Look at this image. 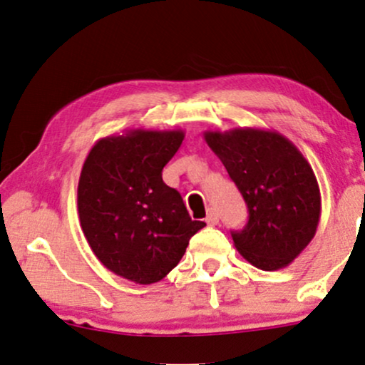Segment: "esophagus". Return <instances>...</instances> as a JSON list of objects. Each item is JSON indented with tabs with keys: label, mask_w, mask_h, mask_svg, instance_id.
<instances>
[{
	"label": "esophagus",
	"mask_w": 365,
	"mask_h": 365,
	"mask_svg": "<svg viewBox=\"0 0 365 365\" xmlns=\"http://www.w3.org/2000/svg\"><path fill=\"white\" fill-rule=\"evenodd\" d=\"M205 222L208 223V225H217V223H218V213H217V210H213V208H210V210H208V213H207Z\"/></svg>",
	"instance_id": "obj_1"
}]
</instances>
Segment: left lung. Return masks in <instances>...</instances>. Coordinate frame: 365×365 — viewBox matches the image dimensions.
Segmentation results:
<instances>
[{"mask_svg":"<svg viewBox=\"0 0 365 365\" xmlns=\"http://www.w3.org/2000/svg\"><path fill=\"white\" fill-rule=\"evenodd\" d=\"M203 138L220 158L249 207L235 249L260 270H279L297 259L320 220V190L300 150L274 130H207Z\"/></svg>","mask_w":365,"mask_h":365,"instance_id":"left-lung-1","label":"left lung"}]
</instances>
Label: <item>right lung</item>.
<instances>
[{
	"instance_id": "1",
	"label": "right lung",
	"mask_w": 365,
	"mask_h": 365,
	"mask_svg": "<svg viewBox=\"0 0 365 365\" xmlns=\"http://www.w3.org/2000/svg\"><path fill=\"white\" fill-rule=\"evenodd\" d=\"M183 138V130H125L100 138L81 168L78 215L86 242L106 269L135 284L162 280L205 227L162 178Z\"/></svg>"
}]
</instances>
